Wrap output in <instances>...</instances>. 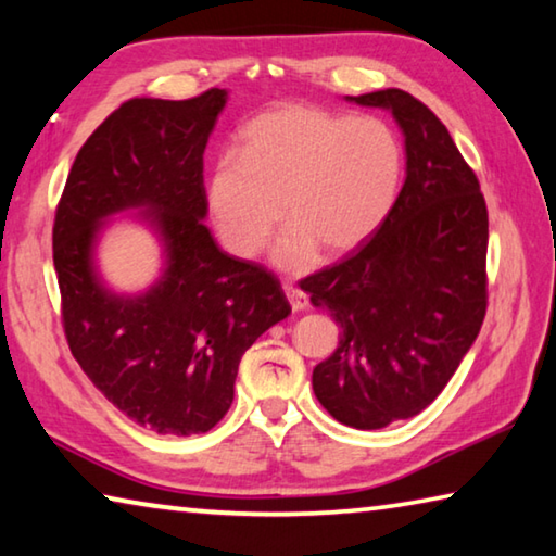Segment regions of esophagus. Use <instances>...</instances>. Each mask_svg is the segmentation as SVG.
<instances>
[{"label":"esophagus","mask_w":556,"mask_h":556,"mask_svg":"<svg viewBox=\"0 0 556 556\" xmlns=\"http://www.w3.org/2000/svg\"><path fill=\"white\" fill-rule=\"evenodd\" d=\"M285 291H287V299H289V304H291V308H294V312H306L308 296L304 294V291H301L294 285H285Z\"/></svg>","instance_id":"obj_1"}]
</instances>
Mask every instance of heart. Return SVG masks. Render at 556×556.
<instances>
[{"instance_id":"b5f03b06","label":"heart","mask_w":556,"mask_h":556,"mask_svg":"<svg viewBox=\"0 0 556 556\" xmlns=\"http://www.w3.org/2000/svg\"><path fill=\"white\" fill-rule=\"evenodd\" d=\"M402 172L404 152L388 122L285 102L242 129V154L215 162L208 205L220 240L238 257H255L287 215L294 225L275 248V262L304 271L321 250L351 255L380 230Z\"/></svg>"}]
</instances>
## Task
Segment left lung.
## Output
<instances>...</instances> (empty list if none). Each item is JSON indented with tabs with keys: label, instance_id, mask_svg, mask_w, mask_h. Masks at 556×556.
<instances>
[{
	"label": "left lung",
	"instance_id": "8db88e82",
	"mask_svg": "<svg viewBox=\"0 0 556 556\" xmlns=\"http://www.w3.org/2000/svg\"><path fill=\"white\" fill-rule=\"evenodd\" d=\"M348 100L392 112L407 178L380 230L301 289L341 326L338 348L314 368L316 400L345 427L382 429L429 407L481 331L488 208L425 102L397 88Z\"/></svg>",
	"mask_w": 556,
	"mask_h": 556
}]
</instances>
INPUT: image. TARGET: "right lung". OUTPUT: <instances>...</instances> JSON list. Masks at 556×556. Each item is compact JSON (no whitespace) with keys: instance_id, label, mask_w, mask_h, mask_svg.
<instances>
[{"instance_id":"add662e5","label":"right lung","mask_w":556,"mask_h":556,"mask_svg":"<svg viewBox=\"0 0 556 556\" xmlns=\"http://www.w3.org/2000/svg\"><path fill=\"white\" fill-rule=\"evenodd\" d=\"M228 102L131 98L80 147L55 208L63 331L92 384L139 427L205 434L225 417L242 353L291 314L279 279L230 257L205 228L203 152ZM139 210L165 244L163 277L115 295L94 267L112 214Z\"/></svg>"}]
</instances>
